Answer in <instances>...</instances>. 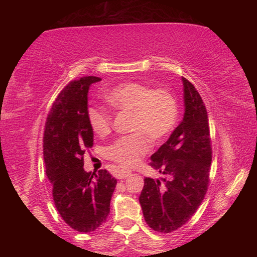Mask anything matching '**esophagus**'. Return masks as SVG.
<instances>
[{
  "label": "esophagus",
  "mask_w": 257,
  "mask_h": 257,
  "mask_svg": "<svg viewBox=\"0 0 257 257\" xmlns=\"http://www.w3.org/2000/svg\"><path fill=\"white\" fill-rule=\"evenodd\" d=\"M130 172L127 169H119L118 173H116V177H118V179H125V178H128L130 176Z\"/></svg>",
  "instance_id": "34e87169"
}]
</instances>
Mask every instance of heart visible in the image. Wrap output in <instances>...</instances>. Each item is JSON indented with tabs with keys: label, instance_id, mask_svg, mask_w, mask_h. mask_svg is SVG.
<instances>
[{
	"label": "heart",
	"instance_id": "heart-1",
	"mask_svg": "<svg viewBox=\"0 0 257 257\" xmlns=\"http://www.w3.org/2000/svg\"><path fill=\"white\" fill-rule=\"evenodd\" d=\"M105 99L119 111L132 112V135L123 136L106 149V156L115 162L130 167L150 150L149 138L160 141L170 134L177 123L178 104L170 90L153 89L143 82H123L105 94ZM88 121L97 136L111 132V115L99 107H89Z\"/></svg>",
	"mask_w": 257,
	"mask_h": 257
}]
</instances>
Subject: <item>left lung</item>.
I'll list each match as a JSON object with an SVG mask.
<instances>
[{
    "instance_id": "1",
    "label": "left lung",
    "mask_w": 257,
    "mask_h": 257,
    "mask_svg": "<svg viewBox=\"0 0 257 257\" xmlns=\"http://www.w3.org/2000/svg\"><path fill=\"white\" fill-rule=\"evenodd\" d=\"M185 113L170 137L151 156V165L167 178H145L139 203L146 223L172 232L188 221L205 196L212 147L207 111L194 85L182 77Z\"/></svg>"
}]
</instances>
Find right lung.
I'll return each mask as SVG.
<instances>
[{"mask_svg": "<svg viewBox=\"0 0 257 257\" xmlns=\"http://www.w3.org/2000/svg\"><path fill=\"white\" fill-rule=\"evenodd\" d=\"M98 77L69 82L47 115L43 155L56 210L79 232H92L105 222L116 179L106 170L87 172L86 149L94 144L88 121V90Z\"/></svg>", "mask_w": 257, "mask_h": 257, "instance_id": "add662e5", "label": "right lung"}]
</instances>
